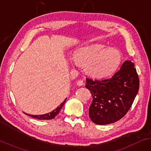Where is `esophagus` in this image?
Listing matches in <instances>:
<instances>
[{"mask_svg":"<svg viewBox=\"0 0 151 151\" xmlns=\"http://www.w3.org/2000/svg\"><path fill=\"white\" fill-rule=\"evenodd\" d=\"M77 85H78V86H82L84 85V81H83V80H79V81H77Z\"/></svg>","mask_w":151,"mask_h":151,"instance_id":"esophagus-1","label":"esophagus"}]
</instances>
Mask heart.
Segmentation results:
<instances>
[{
	"label": "heart",
	"mask_w": 151,
	"mask_h": 151,
	"mask_svg": "<svg viewBox=\"0 0 151 151\" xmlns=\"http://www.w3.org/2000/svg\"><path fill=\"white\" fill-rule=\"evenodd\" d=\"M72 58L73 65L78 62L85 64V71L94 78H106L116 71L122 62V54L114 47H106L103 44L86 45L78 49Z\"/></svg>",
	"instance_id": "obj_1"
}]
</instances>
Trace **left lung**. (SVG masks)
<instances>
[{
    "instance_id": "1",
    "label": "left lung",
    "mask_w": 151,
    "mask_h": 151,
    "mask_svg": "<svg viewBox=\"0 0 151 151\" xmlns=\"http://www.w3.org/2000/svg\"><path fill=\"white\" fill-rule=\"evenodd\" d=\"M134 66L130 60H126L111 78L86 79L85 87L93 97L89 116L95 124L105 125L116 122L130 109L139 87Z\"/></svg>"
}]
</instances>
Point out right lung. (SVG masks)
I'll return each mask as SVG.
<instances>
[{"label": "right lung", "instance_id": "1", "mask_svg": "<svg viewBox=\"0 0 151 151\" xmlns=\"http://www.w3.org/2000/svg\"><path fill=\"white\" fill-rule=\"evenodd\" d=\"M66 99L64 100V101L63 102L60 104L59 106H58L56 109H54L50 113H45V114L44 115H30V114H27V113H25L26 115H29L30 116H32L33 118H35L37 119H39V120H50V119H53L55 117V116L57 115L58 114V113L60 111V109H62L63 106H64V103H65Z\"/></svg>", "mask_w": 151, "mask_h": 151}]
</instances>
